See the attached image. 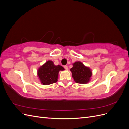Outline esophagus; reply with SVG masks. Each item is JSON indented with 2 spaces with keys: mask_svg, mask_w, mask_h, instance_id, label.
<instances>
[{
  "mask_svg": "<svg viewBox=\"0 0 129 129\" xmlns=\"http://www.w3.org/2000/svg\"><path fill=\"white\" fill-rule=\"evenodd\" d=\"M64 69L66 70H68V67L67 66H64Z\"/></svg>",
  "mask_w": 129,
  "mask_h": 129,
  "instance_id": "obj_1",
  "label": "esophagus"
}]
</instances>
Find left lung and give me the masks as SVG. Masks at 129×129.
I'll return each mask as SVG.
<instances>
[{
    "instance_id": "8db88e82",
    "label": "left lung",
    "mask_w": 129,
    "mask_h": 129,
    "mask_svg": "<svg viewBox=\"0 0 129 129\" xmlns=\"http://www.w3.org/2000/svg\"><path fill=\"white\" fill-rule=\"evenodd\" d=\"M73 65V67L71 69V71L75 82L80 84L88 83L92 76L91 69L80 61L75 62Z\"/></svg>"
}]
</instances>
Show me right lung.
<instances>
[{"label": "right lung", "mask_w": 129, "mask_h": 129, "mask_svg": "<svg viewBox=\"0 0 129 129\" xmlns=\"http://www.w3.org/2000/svg\"><path fill=\"white\" fill-rule=\"evenodd\" d=\"M64 70V68L61 66H55L53 61L49 60L38 69V76L42 84L49 85L56 83L58 79V73Z\"/></svg>", "instance_id": "right-lung-1"}]
</instances>
